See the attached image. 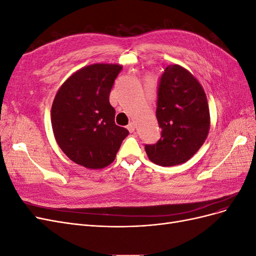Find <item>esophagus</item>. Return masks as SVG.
<instances>
[{
	"instance_id": "obj_1",
	"label": "esophagus",
	"mask_w": 256,
	"mask_h": 256,
	"mask_svg": "<svg viewBox=\"0 0 256 256\" xmlns=\"http://www.w3.org/2000/svg\"><path fill=\"white\" fill-rule=\"evenodd\" d=\"M127 129L130 131V132H134V131L136 130V122H130L129 125L127 126Z\"/></svg>"
}]
</instances>
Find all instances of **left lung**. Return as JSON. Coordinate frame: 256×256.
<instances>
[{
	"label": "left lung",
	"mask_w": 256,
	"mask_h": 256,
	"mask_svg": "<svg viewBox=\"0 0 256 256\" xmlns=\"http://www.w3.org/2000/svg\"><path fill=\"white\" fill-rule=\"evenodd\" d=\"M156 116L161 138L156 144L145 145L154 164H184L204 144L210 128L207 97L198 79L182 66L168 65L161 76Z\"/></svg>",
	"instance_id": "8db88e82"
}]
</instances>
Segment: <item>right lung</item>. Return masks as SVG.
I'll list each match as a JSON object with an SVG mask.
<instances>
[{
	"instance_id": "1",
	"label": "right lung",
	"mask_w": 256,
	"mask_h": 256,
	"mask_svg": "<svg viewBox=\"0 0 256 256\" xmlns=\"http://www.w3.org/2000/svg\"><path fill=\"white\" fill-rule=\"evenodd\" d=\"M118 64H92L60 85L51 108V124L60 148L86 168H106L114 161L129 131L115 124L109 96L122 70Z\"/></svg>"
}]
</instances>
